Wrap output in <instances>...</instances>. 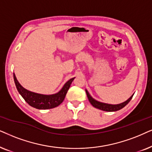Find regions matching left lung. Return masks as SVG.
I'll return each instance as SVG.
<instances>
[{"instance_id":"left-lung-1","label":"left lung","mask_w":152,"mask_h":152,"mask_svg":"<svg viewBox=\"0 0 152 152\" xmlns=\"http://www.w3.org/2000/svg\"><path fill=\"white\" fill-rule=\"evenodd\" d=\"M87 96H88V100L89 102H90V104L92 105L94 108L99 109V110H104V111H108V112H113V111H117L120 109H122L124 108L125 106H126L127 104H129V102H130L132 99V97L133 96V94L131 96L129 99H127L126 102L121 103L120 104H115V105H113V104H105V103H102L100 102H98V101L95 100L94 99H93L91 95L89 94V92H88V90H86Z\"/></svg>"}]
</instances>
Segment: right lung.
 Returning a JSON list of instances; mask_svg holds the SVG:
<instances>
[{
  "mask_svg": "<svg viewBox=\"0 0 152 152\" xmlns=\"http://www.w3.org/2000/svg\"><path fill=\"white\" fill-rule=\"evenodd\" d=\"M74 79V78H72L69 80L58 93L46 95L32 92L26 90L21 86L14 73V80L18 92L30 106L39 110L53 108L61 104Z\"/></svg>",
  "mask_w": 152,
  "mask_h": 152,
  "instance_id": "right-lung-1",
  "label": "right lung"
}]
</instances>
